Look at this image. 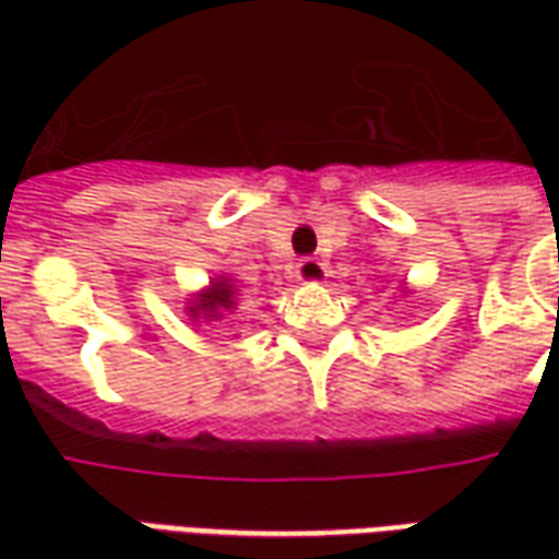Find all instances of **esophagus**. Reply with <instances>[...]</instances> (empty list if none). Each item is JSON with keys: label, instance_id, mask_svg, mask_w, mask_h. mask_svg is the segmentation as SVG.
Instances as JSON below:
<instances>
[{"label": "esophagus", "instance_id": "obj_1", "mask_svg": "<svg viewBox=\"0 0 559 559\" xmlns=\"http://www.w3.org/2000/svg\"><path fill=\"white\" fill-rule=\"evenodd\" d=\"M296 278L305 281V284H320V281L329 278V266L323 260H317V257H305L296 266Z\"/></svg>", "mask_w": 559, "mask_h": 559}]
</instances>
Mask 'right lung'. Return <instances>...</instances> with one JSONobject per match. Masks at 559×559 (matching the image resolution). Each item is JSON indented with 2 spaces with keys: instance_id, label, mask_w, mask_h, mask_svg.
Wrapping results in <instances>:
<instances>
[{
  "instance_id": "1",
  "label": "right lung",
  "mask_w": 559,
  "mask_h": 559,
  "mask_svg": "<svg viewBox=\"0 0 559 559\" xmlns=\"http://www.w3.org/2000/svg\"><path fill=\"white\" fill-rule=\"evenodd\" d=\"M236 287H233V278L227 275H218V278L209 281L206 290H200L188 302V317L191 320H221L224 314H230L236 308Z\"/></svg>"
}]
</instances>
